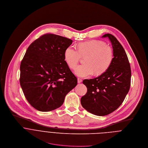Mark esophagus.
I'll return each mask as SVG.
<instances>
[{
  "label": "esophagus",
  "mask_w": 148,
  "mask_h": 148,
  "mask_svg": "<svg viewBox=\"0 0 148 148\" xmlns=\"http://www.w3.org/2000/svg\"><path fill=\"white\" fill-rule=\"evenodd\" d=\"M82 82V79H81V78H80V77H77V82L79 83H81Z\"/></svg>",
  "instance_id": "34e87169"
}]
</instances>
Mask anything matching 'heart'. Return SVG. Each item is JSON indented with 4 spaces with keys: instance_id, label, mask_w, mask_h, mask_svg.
<instances>
[{
    "instance_id": "heart-1",
    "label": "heart",
    "mask_w": 148,
    "mask_h": 148,
    "mask_svg": "<svg viewBox=\"0 0 148 148\" xmlns=\"http://www.w3.org/2000/svg\"><path fill=\"white\" fill-rule=\"evenodd\" d=\"M82 56H86L84 60L85 64L77 66L75 72L78 76L87 77L94 72L100 75L107 71L112 61L114 52L104 42L96 40L80 43L78 48L69 45L65 50V60L72 69L76 66Z\"/></svg>"
}]
</instances>
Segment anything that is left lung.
Wrapping results in <instances>:
<instances>
[{
	"label": "left lung",
	"instance_id": "obj_1",
	"mask_svg": "<svg viewBox=\"0 0 148 148\" xmlns=\"http://www.w3.org/2000/svg\"><path fill=\"white\" fill-rule=\"evenodd\" d=\"M102 37H108L111 42L112 61L99 77L83 80L87 91L80 100L84 109L99 116L108 115L121 106L129 92L131 77L128 58L121 44L112 34Z\"/></svg>",
	"mask_w": 148,
	"mask_h": 148
}]
</instances>
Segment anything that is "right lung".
<instances>
[{
	"mask_svg": "<svg viewBox=\"0 0 148 148\" xmlns=\"http://www.w3.org/2000/svg\"><path fill=\"white\" fill-rule=\"evenodd\" d=\"M71 39L45 34L33 42L20 64V83L30 105L47 112L61 107L66 95L77 85V77L65 61Z\"/></svg>",
	"mask_w": 148,
	"mask_h": 148,
	"instance_id": "1",
	"label": "right lung"
}]
</instances>
